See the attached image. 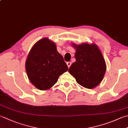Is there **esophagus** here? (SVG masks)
Masks as SVG:
<instances>
[{
  "label": "esophagus",
  "mask_w": 128,
  "mask_h": 128,
  "mask_svg": "<svg viewBox=\"0 0 128 128\" xmlns=\"http://www.w3.org/2000/svg\"><path fill=\"white\" fill-rule=\"evenodd\" d=\"M66 64H67V66H68V67L69 68V67H70V66H71V65H72V62H66Z\"/></svg>",
  "instance_id": "esophagus-1"
}]
</instances>
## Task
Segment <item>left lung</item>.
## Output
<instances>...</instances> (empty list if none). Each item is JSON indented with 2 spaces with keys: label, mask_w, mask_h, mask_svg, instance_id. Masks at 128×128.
Returning a JSON list of instances; mask_svg holds the SVG:
<instances>
[{
  "label": "left lung",
  "mask_w": 128,
  "mask_h": 128,
  "mask_svg": "<svg viewBox=\"0 0 128 128\" xmlns=\"http://www.w3.org/2000/svg\"><path fill=\"white\" fill-rule=\"evenodd\" d=\"M73 46L76 48V61L68 71L79 85L93 88L101 82L106 72V64L102 54L94 44Z\"/></svg>",
  "instance_id": "1"
}]
</instances>
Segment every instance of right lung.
Masks as SVG:
<instances>
[{"instance_id": "right-lung-1", "label": "right lung", "mask_w": 128, "mask_h": 128, "mask_svg": "<svg viewBox=\"0 0 128 128\" xmlns=\"http://www.w3.org/2000/svg\"><path fill=\"white\" fill-rule=\"evenodd\" d=\"M68 70L56 44L47 38L38 40L32 48L26 62L30 81L40 90L51 88L60 75Z\"/></svg>"}]
</instances>
